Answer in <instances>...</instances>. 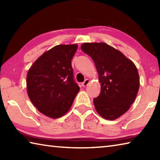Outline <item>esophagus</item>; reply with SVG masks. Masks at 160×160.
<instances>
[{
    "label": "esophagus",
    "mask_w": 160,
    "mask_h": 160,
    "mask_svg": "<svg viewBox=\"0 0 160 160\" xmlns=\"http://www.w3.org/2000/svg\"><path fill=\"white\" fill-rule=\"evenodd\" d=\"M89 82H90V81H89V79H86V80L84 81V82H83L82 83V86H83V87H86V86H88Z\"/></svg>",
    "instance_id": "1"
}]
</instances>
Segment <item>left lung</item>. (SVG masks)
I'll return each instance as SVG.
<instances>
[{
  "label": "left lung",
  "mask_w": 160,
  "mask_h": 160,
  "mask_svg": "<svg viewBox=\"0 0 160 160\" xmlns=\"http://www.w3.org/2000/svg\"><path fill=\"white\" fill-rule=\"evenodd\" d=\"M81 48L93 59L101 83L100 93L93 99L96 111L105 119H117L128 111L138 92L136 65L105 43H85Z\"/></svg>",
  "instance_id": "left-lung-1"
}]
</instances>
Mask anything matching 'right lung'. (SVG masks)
I'll use <instances>...</instances> for the list:
<instances>
[{"label":"right lung","mask_w":160,"mask_h":160,"mask_svg":"<svg viewBox=\"0 0 160 160\" xmlns=\"http://www.w3.org/2000/svg\"><path fill=\"white\" fill-rule=\"evenodd\" d=\"M78 46L58 45L40 56L27 76L28 96L37 110L50 118L63 116L71 108L79 86L74 82L72 59Z\"/></svg>","instance_id":"obj_1"}]
</instances>
